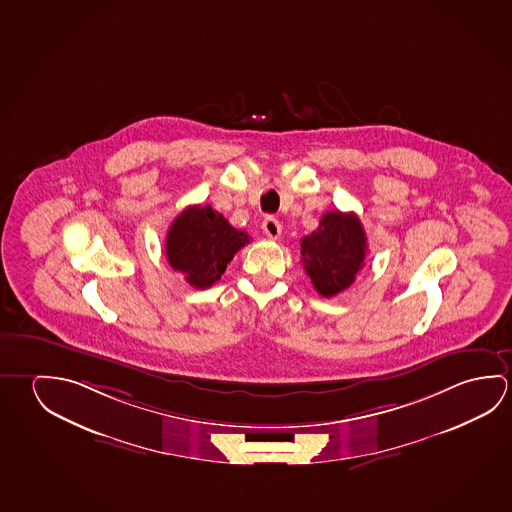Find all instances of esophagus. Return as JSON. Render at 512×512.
<instances>
[{
	"label": "esophagus",
	"mask_w": 512,
	"mask_h": 512,
	"mask_svg": "<svg viewBox=\"0 0 512 512\" xmlns=\"http://www.w3.org/2000/svg\"><path fill=\"white\" fill-rule=\"evenodd\" d=\"M262 230H264V234L268 235L269 239H278L282 234V225H280L277 218L269 216V218L262 221Z\"/></svg>",
	"instance_id": "34e87169"
}]
</instances>
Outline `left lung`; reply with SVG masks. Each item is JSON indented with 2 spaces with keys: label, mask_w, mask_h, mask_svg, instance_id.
<instances>
[{
  "label": "left lung",
  "mask_w": 512,
  "mask_h": 512,
  "mask_svg": "<svg viewBox=\"0 0 512 512\" xmlns=\"http://www.w3.org/2000/svg\"><path fill=\"white\" fill-rule=\"evenodd\" d=\"M366 232L353 212H327L302 239V262L314 289L332 298L355 282L368 253Z\"/></svg>",
  "instance_id": "1"
}]
</instances>
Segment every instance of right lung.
Instances as JSON below:
<instances>
[{"label":"right lung","instance_id":"right-lung-1","mask_svg":"<svg viewBox=\"0 0 512 512\" xmlns=\"http://www.w3.org/2000/svg\"><path fill=\"white\" fill-rule=\"evenodd\" d=\"M250 243V235L235 230L210 205H191L176 216L166 235L169 266L184 273L196 289H207L225 273L235 253Z\"/></svg>","mask_w":512,"mask_h":512}]
</instances>
